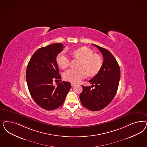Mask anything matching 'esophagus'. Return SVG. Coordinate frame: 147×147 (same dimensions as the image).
<instances>
[{
	"label": "esophagus",
	"instance_id": "34e87169",
	"mask_svg": "<svg viewBox=\"0 0 147 147\" xmlns=\"http://www.w3.org/2000/svg\"><path fill=\"white\" fill-rule=\"evenodd\" d=\"M71 85L72 86H74L75 85H76V84H75V83H71Z\"/></svg>",
	"mask_w": 147,
	"mask_h": 147
}]
</instances>
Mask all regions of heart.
I'll return each mask as SVG.
<instances>
[{"instance_id":"heart-1","label":"heart","mask_w":147,"mask_h":147,"mask_svg":"<svg viewBox=\"0 0 147 147\" xmlns=\"http://www.w3.org/2000/svg\"><path fill=\"white\" fill-rule=\"evenodd\" d=\"M73 57L82 60L79 68L76 70L70 69L66 70L63 74L65 80L72 83H77L87 76L88 74L90 76H95L98 73L102 66V59L100 55L95 54L94 51L88 47L78 48L72 52ZM58 65L63 69L69 66L70 59L65 53H60L57 56Z\"/></svg>"}]
</instances>
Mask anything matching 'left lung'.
Here are the masks:
<instances>
[{"label":"left lung","instance_id":"1","mask_svg":"<svg viewBox=\"0 0 147 147\" xmlns=\"http://www.w3.org/2000/svg\"><path fill=\"white\" fill-rule=\"evenodd\" d=\"M92 45L99 49L104 61L98 73L89 81L92 85H82L83 91L80 98L84 107L92 111H98L113 100L119 87L121 71L118 63L111 52L97 45ZM92 86L95 87L94 89L90 88Z\"/></svg>","mask_w":147,"mask_h":147}]
</instances>
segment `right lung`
<instances>
[{
    "instance_id": "1",
    "label": "right lung",
    "mask_w": 147,
    "mask_h": 147,
    "mask_svg": "<svg viewBox=\"0 0 147 147\" xmlns=\"http://www.w3.org/2000/svg\"><path fill=\"white\" fill-rule=\"evenodd\" d=\"M64 47L62 43H55L39 48L27 66L26 78L30 94L39 107L47 110L61 106L71 88L69 82L61 80L57 86L52 83L53 80L61 78L56 57Z\"/></svg>"
}]
</instances>
